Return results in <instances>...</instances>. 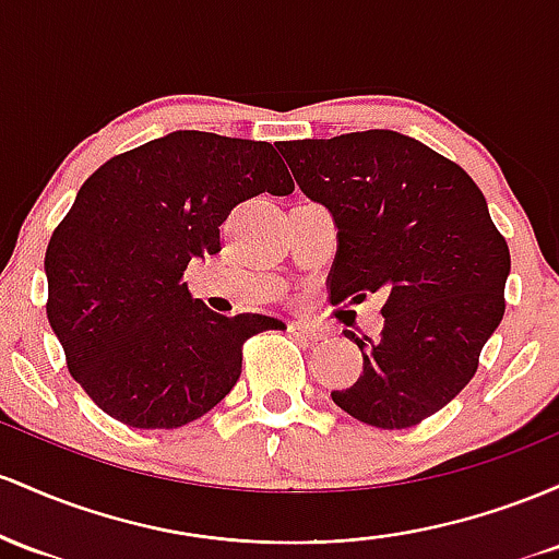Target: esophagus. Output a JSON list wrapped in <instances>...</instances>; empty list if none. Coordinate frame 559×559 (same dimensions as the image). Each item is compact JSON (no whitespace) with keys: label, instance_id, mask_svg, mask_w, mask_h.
Returning <instances> with one entry per match:
<instances>
[{"label":"esophagus","instance_id":"1","mask_svg":"<svg viewBox=\"0 0 559 559\" xmlns=\"http://www.w3.org/2000/svg\"><path fill=\"white\" fill-rule=\"evenodd\" d=\"M287 330H290L296 337H304V341H311V343L322 341V337H324L322 330L311 328V324H306V322H290V324H287Z\"/></svg>","mask_w":559,"mask_h":559}]
</instances>
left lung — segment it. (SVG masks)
Here are the masks:
<instances>
[{
    "instance_id": "1",
    "label": "left lung",
    "mask_w": 559,
    "mask_h": 559,
    "mask_svg": "<svg viewBox=\"0 0 559 559\" xmlns=\"http://www.w3.org/2000/svg\"><path fill=\"white\" fill-rule=\"evenodd\" d=\"M280 153L337 227L332 300L385 296L378 341L346 330L364 369L332 401L382 430L419 425L473 380L504 317L510 248L486 198L465 168L399 131L296 140Z\"/></svg>"
}]
</instances>
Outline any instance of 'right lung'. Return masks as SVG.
I'll list each match as a JSON object with an SVG mask.
<instances>
[{"mask_svg": "<svg viewBox=\"0 0 559 559\" xmlns=\"http://www.w3.org/2000/svg\"><path fill=\"white\" fill-rule=\"evenodd\" d=\"M296 190L269 142L171 131L81 185L44 255L47 319L73 380L118 423L171 430L235 388L242 343L285 324L211 311L187 290L192 259L222 250L242 200Z\"/></svg>", "mask_w": 559, "mask_h": 559, "instance_id": "1", "label": "right lung"}]
</instances>
